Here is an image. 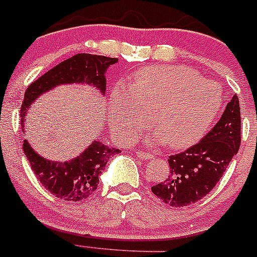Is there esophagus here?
<instances>
[{
  "instance_id": "34e87169",
  "label": "esophagus",
  "mask_w": 257,
  "mask_h": 257,
  "mask_svg": "<svg viewBox=\"0 0 257 257\" xmlns=\"http://www.w3.org/2000/svg\"><path fill=\"white\" fill-rule=\"evenodd\" d=\"M136 156L139 158H142V160H151V158H153V155H151V153H146V152H141V151H137Z\"/></svg>"
}]
</instances>
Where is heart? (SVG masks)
<instances>
[{
  "instance_id": "heart-1",
  "label": "heart",
  "mask_w": 257,
  "mask_h": 257,
  "mask_svg": "<svg viewBox=\"0 0 257 257\" xmlns=\"http://www.w3.org/2000/svg\"><path fill=\"white\" fill-rule=\"evenodd\" d=\"M223 105V91L215 81L183 65H156L140 70L127 88L110 92L107 121L122 142L153 123L161 134L146 135V144L167 142L172 148L197 144L209 131Z\"/></svg>"
}]
</instances>
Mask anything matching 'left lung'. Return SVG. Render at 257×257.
<instances>
[{"instance_id":"obj_1","label":"left lung","mask_w":257,"mask_h":257,"mask_svg":"<svg viewBox=\"0 0 257 257\" xmlns=\"http://www.w3.org/2000/svg\"><path fill=\"white\" fill-rule=\"evenodd\" d=\"M241 118L236 95L204 139L184 152L169 156V176L152 193L171 207H187L208 194L223 177L241 142Z\"/></svg>"}]
</instances>
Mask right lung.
<instances>
[{"label": "right lung", "instance_id": "right-lung-1", "mask_svg": "<svg viewBox=\"0 0 257 257\" xmlns=\"http://www.w3.org/2000/svg\"><path fill=\"white\" fill-rule=\"evenodd\" d=\"M117 58L79 53L59 63L28 86L21 106V126L25 134V121L28 110L39 96L49 90L67 84H85L99 90L101 95L106 91V74L109 67L117 63ZM23 151L30 161L37 179L53 195L68 202L86 199L99 184V176L106 167L111 156L120 150L105 146L94 140L76 157L64 162L44 158L31 146L28 140L23 141Z\"/></svg>", "mask_w": 257, "mask_h": 257}]
</instances>
